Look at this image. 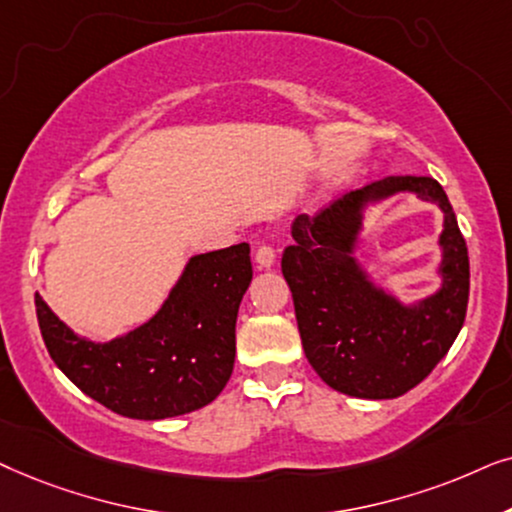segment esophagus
Segmentation results:
<instances>
[{"instance_id": "34e87169", "label": "esophagus", "mask_w": 512, "mask_h": 512, "mask_svg": "<svg viewBox=\"0 0 512 512\" xmlns=\"http://www.w3.org/2000/svg\"><path fill=\"white\" fill-rule=\"evenodd\" d=\"M255 262L260 264L262 269L274 267V262H276V250H274V245H271V243H260V245H257Z\"/></svg>"}]
</instances>
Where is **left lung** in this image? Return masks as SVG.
<instances>
[{
	"label": "left lung",
	"mask_w": 512,
	"mask_h": 512,
	"mask_svg": "<svg viewBox=\"0 0 512 512\" xmlns=\"http://www.w3.org/2000/svg\"><path fill=\"white\" fill-rule=\"evenodd\" d=\"M395 191H417L446 213L443 288L421 307H403L366 281L350 257L359 208ZM295 245L281 269L292 290L306 358L327 386L353 398H398L445 358L468 309L470 267L454 210L433 177L398 175L339 196L292 222Z\"/></svg>",
	"instance_id": "left-lung-1"
}]
</instances>
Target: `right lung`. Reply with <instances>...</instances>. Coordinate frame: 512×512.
Returning <instances> with one entry per match:
<instances>
[{"mask_svg": "<svg viewBox=\"0 0 512 512\" xmlns=\"http://www.w3.org/2000/svg\"><path fill=\"white\" fill-rule=\"evenodd\" d=\"M252 281L250 245L196 255L161 311L107 344L79 339L34 297L44 344L74 386L131 419H168L213 403L236 356V316Z\"/></svg>", "mask_w": 512, "mask_h": 512, "instance_id": "right-lung-1", "label": "right lung"}]
</instances>
